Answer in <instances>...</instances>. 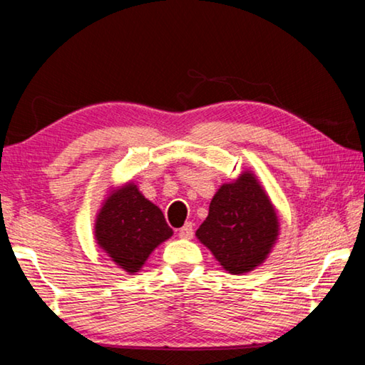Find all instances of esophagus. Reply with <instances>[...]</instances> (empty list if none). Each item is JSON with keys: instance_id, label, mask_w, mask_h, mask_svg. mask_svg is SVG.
I'll use <instances>...</instances> for the list:
<instances>
[{"instance_id": "1", "label": "esophagus", "mask_w": 365, "mask_h": 365, "mask_svg": "<svg viewBox=\"0 0 365 365\" xmlns=\"http://www.w3.org/2000/svg\"><path fill=\"white\" fill-rule=\"evenodd\" d=\"M178 235L182 239H192L193 237V222H185L180 229H178Z\"/></svg>"}]
</instances>
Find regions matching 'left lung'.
I'll use <instances>...</instances> for the list:
<instances>
[{"instance_id": "8db88e82", "label": "left lung", "mask_w": 365, "mask_h": 365, "mask_svg": "<svg viewBox=\"0 0 365 365\" xmlns=\"http://www.w3.org/2000/svg\"><path fill=\"white\" fill-rule=\"evenodd\" d=\"M277 230L273 205L253 173L245 172L217 190L196 237L225 271L242 274L263 263Z\"/></svg>"}]
</instances>
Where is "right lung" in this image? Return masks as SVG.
I'll return each instance as SVG.
<instances>
[{"instance_id": "1", "label": "right lung", "mask_w": 365, "mask_h": 365, "mask_svg": "<svg viewBox=\"0 0 365 365\" xmlns=\"http://www.w3.org/2000/svg\"><path fill=\"white\" fill-rule=\"evenodd\" d=\"M170 235L164 214L133 183L110 196L96 221L97 244L128 273H138L154 248Z\"/></svg>"}]
</instances>
